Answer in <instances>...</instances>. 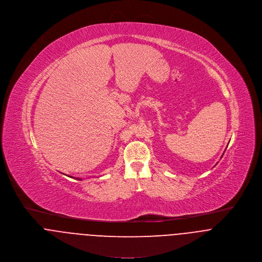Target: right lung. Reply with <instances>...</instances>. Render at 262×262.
I'll return each mask as SVG.
<instances>
[{
	"label": "right lung",
	"instance_id": "right-lung-1",
	"mask_svg": "<svg viewBox=\"0 0 262 262\" xmlns=\"http://www.w3.org/2000/svg\"><path fill=\"white\" fill-rule=\"evenodd\" d=\"M77 179H78V180H82V179H80V178H77Z\"/></svg>",
	"mask_w": 262,
	"mask_h": 262
}]
</instances>
